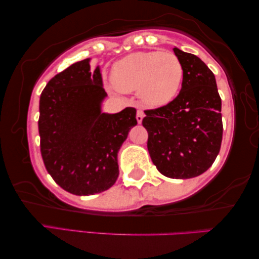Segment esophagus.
Masks as SVG:
<instances>
[{
  "mask_svg": "<svg viewBox=\"0 0 259 259\" xmlns=\"http://www.w3.org/2000/svg\"><path fill=\"white\" fill-rule=\"evenodd\" d=\"M143 117H145V113H143L142 110H138V112H137V120H138L139 124H141V122H142Z\"/></svg>",
  "mask_w": 259,
  "mask_h": 259,
  "instance_id": "esophagus-1",
  "label": "esophagus"
}]
</instances>
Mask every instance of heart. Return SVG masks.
Listing matches in <instances>:
<instances>
[{
	"mask_svg": "<svg viewBox=\"0 0 259 259\" xmlns=\"http://www.w3.org/2000/svg\"><path fill=\"white\" fill-rule=\"evenodd\" d=\"M184 70L173 53L140 52L113 65L111 79L118 91L137 90L139 99L149 107H163L177 96Z\"/></svg>",
	"mask_w": 259,
	"mask_h": 259,
	"instance_id": "heart-1",
	"label": "heart"
}]
</instances>
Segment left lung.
I'll return each instance as SVG.
<instances>
[{"mask_svg":"<svg viewBox=\"0 0 259 259\" xmlns=\"http://www.w3.org/2000/svg\"><path fill=\"white\" fill-rule=\"evenodd\" d=\"M184 70L181 91L162 108L146 110L148 151L163 176L190 179L217 158L223 140L222 99L214 74L201 58L173 48Z\"/></svg>","mask_w":259,"mask_h":259,"instance_id":"obj_1","label":"left lung"}]
</instances>
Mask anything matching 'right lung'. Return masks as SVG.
<instances>
[{
    "mask_svg": "<svg viewBox=\"0 0 259 259\" xmlns=\"http://www.w3.org/2000/svg\"><path fill=\"white\" fill-rule=\"evenodd\" d=\"M108 96L100 66L91 58L72 64L47 83L40 96V148L47 171L71 194L88 196L112 187L119 176L118 151L137 110L102 112Z\"/></svg>",
    "mask_w": 259,
    "mask_h": 259,
    "instance_id": "1",
    "label": "right lung"
}]
</instances>
